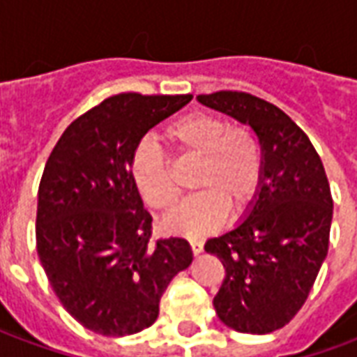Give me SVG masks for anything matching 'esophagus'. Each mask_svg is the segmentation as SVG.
Here are the masks:
<instances>
[{"instance_id":"obj_1","label":"esophagus","mask_w":357,"mask_h":357,"mask_svg":"<svg viewBox=\"0 0 357 357\" xmlns=\"http://www.w3.org/2000/svg\"><path fill=\"white\" fill-rule=\"evenodd\" d=\"M189 245H191V250H193L195 256H199L202 252V250H204V245H202L201 241H191Z\"/></svg>"}]
</instances>
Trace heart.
<instances>
[{"instance_id":"1","label":"heart","mask_w":357,"mask_h":357,"mask_svg":"<svg viewBox=\"0 0 357 357\" xmlns=\"http://www.w3.org/2000/svg\"><path fill=\"white\" fill-rule=\"evenodd\" d=\"M164 139L181 155L199 158L193 187L201 191L164 220L166 233L202 237L224 222L227 210L239 214L255 199L262 179V149L248 128H233L225 118L195 112L172 122ZM130 172L151 208L170 212L178 204V187L155 143L145 141L135 149Z\"/></svg>"}]
</instances>
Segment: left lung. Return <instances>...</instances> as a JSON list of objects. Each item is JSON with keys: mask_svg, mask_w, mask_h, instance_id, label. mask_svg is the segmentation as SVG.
Here are the masks:
<instances>
[{"mask_svg": "<svg viewBox=\"0 0 357 357\" xmlns=\"http://www.w3.org/2000/svg\"><path fill=\"white\" fill-rule=\"evenodd\" d=\"M197 101L250 126L262 149V179L241 222L206 241L225 279L214 310L229 329L268 335L296 315L329 250L333 199L321 158L283 110L243 91Z\"/></svg>", "mask_w": 357, "mask_h": 357, "instance_id": "left-lung-1", "label": "left lung"}]
</instances>
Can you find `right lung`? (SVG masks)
I'll return each mask as SVG.
<instances>
[{"label":"right lung","mask_w":357,"mask_h":357,"mask_svg":"<svg viewBox=\"0 0 357 357\" xmlns=\"http://www.w3.org/2000/svg\"><path fill=\"white\" fill-rule=\"evenodd\" d=\"M191 95L120 93L76 118L47 158L36 243L50 284L74 319L105 337L147 329L172 279L193 262L185 239L151 243L153 218L132 179L143 135Z\"/></svg>","instance_id":"1"}]
</instances>
